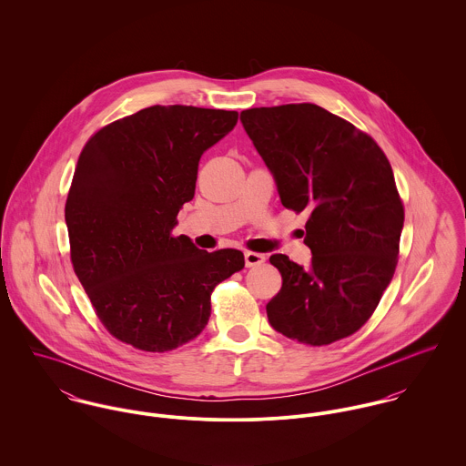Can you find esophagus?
Listing matches in <instances>:
<instances>
[{
	"label": "esophagus",
	"instance_id": "esophagus-1",
	"mask_svg": "<svg viewBox=\"0 0 466 466\" xmlns=\"http://www.w3.org/2000/svg\"><path fill=\"white\" fill-rule=\"evenodd\" d=\"M244 260H246V267L262 266L266 262V255L262 253H253V251H246L244 253Z\"/></svg>",
	"mask_w": 466,
	"mask_h": 466
}]
</instances>
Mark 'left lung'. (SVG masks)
<instances>
[{
	"label": "left lung",
	"instance_id": "obj_1",
	"mask_svg": "<svg viewBox=\"0 0 466 466\" xmlns=\"http://www.w3.org/2000/svg\"><path fill=\"white\" fill-rule=\"evenodd\" d=\"M240 122L281 204L310 213V266L268 258L283 278L267 303L270 327L312 346L357 332L399 262L403 206L388 157L368 134L316 104L248 109Z\"/></svg>",
	"mask_w": 466,
	"mask_h": 466
}]
</instances>
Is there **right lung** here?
<instances>
[{
  "mask_svg": "<svg viewBox=\"0 0 466 466\" xmlns=\"http://www.w3.org/2000/svg\"><path fill=\"white\" fill-rule=\"evenodd\" d=\"M237 111L152 106L95 134L67 194L71 264L104 327L137 350L168 351L208 325L209 296L244 267L237 249L172 237L194 199L200 156Z\"/></svg>",
  "mask_w": 466,
  "mask_h": 466,
  "instance_id": "1",
  "label": "right lung"
}]
</instances>
